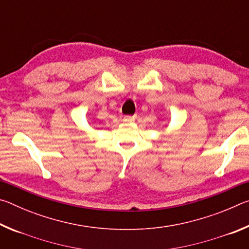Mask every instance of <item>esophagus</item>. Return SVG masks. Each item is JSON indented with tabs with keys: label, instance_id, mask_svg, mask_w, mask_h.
<instances>
[{
	"label": "esophagus",
	"instance_id": "34e87169",
	"mask_svg": "<svg viewBox=\"0 0 249 249\" xmlns=\"http://www.w3.org/2000/svg\"><path fill=\"white\" fill-rule=\"evenodd\" d=\"M135 119H136V116H125L123 119L124 123H130V122H133Z\"/></svg>",
	"mask_w": 249,
	"mask_h": 249
}]
</instances>
